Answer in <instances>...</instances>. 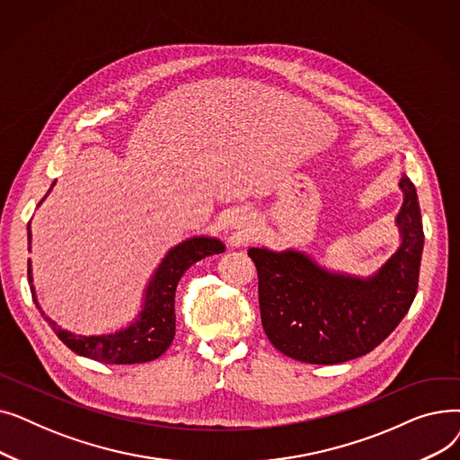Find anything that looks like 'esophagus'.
<instances>
[{
  "label": "esophagus",
  "mask_w": 460,
  "mask_h": 460,
  "mask_svg": "<svg viewBox=\"0 0 460 460\" xmlns=\"http://www.w3.org/2000/svg\"><path fill=\"white\" fill-rule=\"evenodd\" d=\"M233 229H236L240 236H246L248 229H246V220H244L243 216H236L234 217V220H233Z\"/></svg>",
  "instance_id": "esophagus-1"
}]
</instances>
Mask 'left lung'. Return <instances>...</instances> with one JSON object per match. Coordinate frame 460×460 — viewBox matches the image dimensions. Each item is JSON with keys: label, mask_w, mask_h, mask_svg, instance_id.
Listing matches in <instances>:
<instances>
[{"label": "left lung", "mask_w": 460, "mask_h": 460, "mask_svg": "<svg viewBox=\"0 0 460 460\" xmlns=\"http://www.w3.org/2000/svg\"><path fill=\"white\" fill-rule=\"evenodd\" d=\"M399 188L401 244L369 276L330 270L295 248L248 250L262 328L279 352L305 364H341L371 352L402 321L418 293L425 236L416 186L401 173Z\"/></svg>", "instance_id": "obj_1"}]
</instances>
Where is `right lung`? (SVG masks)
Segmentation results:
<instances>
[{
	"instance_id": "obj_1",
	"label": "right lung",
	"mask_w": 460,
	"mask_h": 460,
	"mask_svg": "<svg viewBox=\"0 0 460 460\" xmlns=\"http://www.w3.org/2000/svg\"><path fill=\"white\" fill-rule=\"evenodd\" d=\"M56 182H52L50 190L40 203L48 198ZM39 203V207H40ZM28 238H30V250H31V222L28 226ZM226 244L220 238L196 234L184 238L182 243L169 248L164 259L158 262L153 276L149 278L147 285L143 288L141 307L137 315L123 324L120 328L101 333V335H82L63 330L56 321L46 317L44 309L39 304L37 291L33 285V270H31V259L28 264V279L31 287L33 302L39 307L40 315L50 323L52 330L59 340L72 350L84 358L102 361V364H115V366H127V364H143V361H153L160 358L169 345H172L175 337V291L182 274L208 255L224 253Z\"/></svg>"
}]
</instances>
